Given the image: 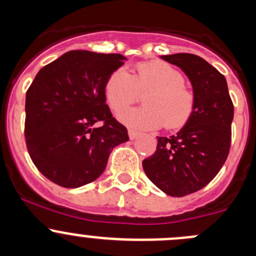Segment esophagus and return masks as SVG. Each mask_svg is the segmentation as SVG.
<instances>
[{"mask_svg": "<svg viewBox=\"0 0 256 256\" xmlns=\"http://www.w3.org/2000/svg\"><path fill=\"white\" fill-rule=\"evenodd\" d=\"M140 135V134L138 132V131H134V130H128V138H130V140H135L138 136Z\"/></svg>", "mask_w": 256, "mask_h": 256, "instance_id": "obj_1", "label": "esophagus"}]
</instances>
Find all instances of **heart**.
<instances>
[{"instance_id":"obj_1","label":"heart","mask_w":256,"mask_h":256,"mask_svg":"<svg viewBox=\"0 0 256 256\" xmlns=\"http://www.w3.org/2000/svg\"><path fill=\"white\" fill-rule=\"evenodd\" d=\"M144 96V108L128 109L118 114V120L135 130H178L194 112L196 96L184 85V76L170 64L160 60L142 62L131 76L118 68L108 76L104 95L112 112H118Z\"/></svg>"}]
</instances>
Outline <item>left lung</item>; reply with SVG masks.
Here are the masks:
<instances>
[{
	"label": "left lung",
	"mask_w": 256,
	"mask_h": 256,
	"mask_svg": "<svg viewBox=\"0 0 256 256\" xmlns=\"http://www.w3.org/2000/svg\"><path fill=\"white\" fill-rule=\"evenodd\" d=\"M193 86L194 112L171 138H157L156 151L142 161L148 180L162 192L183 197L202 190L223 167L232 141L234 105L223 74L190 53L164 56Z\"/></svg>",
	"instance_id": "1"
}]
</instances>
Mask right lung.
<instances>
[{
    "mask_svg": "<svg viewBox=\"0 0 256 256\" xmlns=\"http://www.w3.org/2000/svg\"><path fill=\"white\" fill-rule=\"evenodd\" d=\"M121 54L66 52L43 66L26 94L24 138L38 171L56 184L78 188L104 172L110 152L128 141L106 105L108 76Z\"/></svg>",
    "mask_w": 256,
    "mask_h": 256,
    "instance_id": "right-lung-1",
    "label": "right lung"
}]
</instances>
